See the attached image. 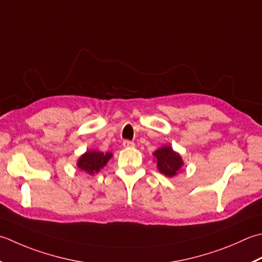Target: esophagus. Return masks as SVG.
Segmentation results:
<instances>
[{
	"label": "esophagus",
	"mask_w": 262,
	"mask_h": 262,
	"mask_svg": "<svg viewBox=\"0 0 262 262\" xmlns=\"http://www.w3.org/2000/svg\"><path fill=\"white\" fill-rule=\"evenodd\" d=\"M122 145H124V147H133L135 144H134V143H133L132 141L125 140L124 142H122Z\"/></svg>",
	"instance_id": "obj_1"
}]
</instances>
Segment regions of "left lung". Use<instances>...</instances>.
<instances>
[{"instance_id": "left-lung-1", "label": "left lung", "mask_w": 262, "mask_h": 262, "mask_svg": "<svg viewBox=\"0 0 262 262\" xmlns=\"http://www.w3.org/2000/svg\"><path fill=\"white\" fill-rule=\"evenodd\" d=\"M157 159L158 169L168 177L175 176L183 166L181 156L172 150L170 146H162L153 155Z\"/></svg>"}]
</instances>
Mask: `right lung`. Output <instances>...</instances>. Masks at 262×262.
<instances>
[{"instance_id": "obj_1", "label": "right lung", "mask_w": 262, "mask_h": 262, "mask_svg": "<svg viewBox=\"0 0 262 262\" xmlns=\"http://www.w3.org/2000/svg\"><path fill=\"white\" fill-rule=\"evenodd\" d=\"M112 157L111 153H103L97 151H87L85 155L81 156L77 166L81 170L87 171L91 175L97 172L101 168H103L109 159Z\"/></svg>"}]
</instances>
